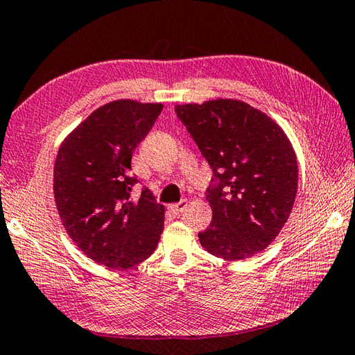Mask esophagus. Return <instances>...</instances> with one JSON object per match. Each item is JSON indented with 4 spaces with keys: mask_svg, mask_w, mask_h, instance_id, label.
<instances>
[{
    "mask_svg": "<svg viewBox=\"0 0 355 355\" xmlns=\"http://www.w3.org/2000/svg\"><path fill=\"white\" fill-rule=\"evenodd\" d=\"M187 205H189V200L182 199V200H179L178 204L170 205V210H171L173 213H175V215H179V213H182V211L187 209Z\"/></svg>",
    "mask_w": 355,
    "mask_h": 355,
    "instance_id": "1",
    "label": "esophagus"
}]
</instances>
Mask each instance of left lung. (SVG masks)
<instances>
[{
	"label": "left lung",
	"mask_w": 355,
	"mask_h": 355,
	"mask_svg": "<svg viewBox=\"0 0 355 355\" xmlns=\"http://www.w3.org/2000/svg\"><path fill=\"white\" fill-rule=\"evenodd\" d=\"M176 114L213 170L207 190L213 219L199 233L225 261L257 255L289 219L298 164L289 137L266 112L233 98L176 105Z\"/></svg>",
	"instance_id": "obj_1"
}]
</instances>
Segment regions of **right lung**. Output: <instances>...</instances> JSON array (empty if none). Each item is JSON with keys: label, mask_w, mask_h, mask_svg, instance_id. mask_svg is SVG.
I'll return each mask as SVG.
<instances>
[{"label": "right lung", "mask_w": 355, "mask_h": 355, "mask_svg": "<svg viewBox=\"0 0 355 355\" xmlns=\"http://www.w3.org/2000/svg\"><path fill=\"white\" fill-rule=\"evenodd\" d=\"M162 103L122 98L100 106L69 132L53 165V198L63 227L86 257L125 270L151 257L164 230V205L145 189L131 199V156Z\"/></svg>", "instance_id": "1"}]
</instances>
